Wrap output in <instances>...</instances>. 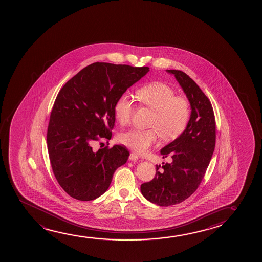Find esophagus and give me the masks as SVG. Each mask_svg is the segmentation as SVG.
Listing matches in <instances>:
<instances>
[{
	"label": "esophagus",
	"mask_w": 262,
	"mask_h": 262,
	"mask_svg": "<svg viewBox=\"0 0 262 262\" xmlns=\"http://www.w3.org/2000/svg\"><path fill=\"white\" fill-rule=\"evenodd\" d=\"M129 160H132V161H137L138 160V156L135 153H130L129 156Z\"/></svg>",
	"instance_id": "1"
}]
</instances>
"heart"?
<instances>
[{"label": "heart", "mask_w": 262, "mask_h": 262, "mask_svg": "<svg viewBox=\"0 0 262 262\" xmlns=\"http://www.w3.org/2000/svg\"><path fill=\"white\" fill-rule=\"evenodd\" d=\"M140 104L154 111L150 125L154 128H133L121 133L119 140L138 153H145L158 142L160 134L165 140H174L185 130L191 115L187 97L176 96L172 86L160 81L148 83L137 90ZM134 104L128 94H122L114 106L115 117L121 124H127L133 116Z\"/></svg>", "instance_id": "heart-1"}]
</instances>
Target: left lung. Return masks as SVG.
<instances>
[{"instance_id": "1", "label": "left lung", "mask_w": 262, "mask_h": 262, "mask_svg": "<svg viewBox=\"0 0 262 262\" xmlns=\"http://www.w3.org/2000/svg\"><path fill=\"white\" fill-rule=\"evenodd\" d=\"M186 94L191 115L186 129L176 140L163 147V158L171 163L157 165L156 176L140 186L147 201L161 207L179 204L195 192L204 178L215 145V120L211 103L193 79L185 72L167 70Z\"/></svg>"}]
</instances>
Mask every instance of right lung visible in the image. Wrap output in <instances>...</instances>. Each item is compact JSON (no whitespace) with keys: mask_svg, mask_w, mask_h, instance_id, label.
I'll list each match as a JSON object with an SVG mask.
<instances>
[{"mask_svg":"<svg viewBox=\"0 0 262 262\" xmlns=\"http://www.w3.org/2000/svg\"><path fill=\"white\" fill-rule=\"evenodd\" d=\"M148 71V67L94 62L59 91L47 128V148L54 176L71 197L83 201L99 197L115 170L128 160L124 146L97 151L92 146L111 139L115 101Z\"/></svg>","mask_w":262,"mask_h":262,"instance_id":"obj_1","label":"right lung"}]
</instances>
